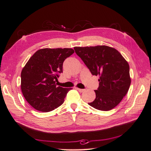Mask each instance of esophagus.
Returning <instances> with one entry per match:
<instances>
[{
	"mask_svg": "<svg viewBox=\"0 0 151 151\" xmlns=\"http://www.w3.org/2000/svg\"><path fill=\"white\" fill-rule=\"evenodd\" d=\"M76 89L78 91L79 93H83V92H84V90H85V89H79V88H76Z\"/></svg>",
	"mask_w": 151,
	"mask_h": 151,
	"instance_id": "34e87169",
	"label": "esophagus"
}]
</instances>
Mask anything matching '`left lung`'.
Here are the masks:
<instances>
[{"instance_id":"8db88e82","label":"left lung","mask_w":151,"mask_h":151,"mask_svg":"<svg viewBox=\"0 0 151 151\" xmlns=\"http://www.w3.org/2000/svg\"><path fill=\"white\" fill-rule=\"evenodd\" d=\"M74 48L91 74L99 76V87L94 90L96 99L88 104L99 110H111L129 89V63L118 50L105 45Z\"/></svg>"}]
</instances>
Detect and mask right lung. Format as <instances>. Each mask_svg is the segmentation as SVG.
Listing matches in <instances>:
<instances>
[{
	"label": "right lung",
	"instance_id": "right-lung-1",
	"mask_svg": "<svg viewBox=\"0 0 151 151\" xmlns=\"http://www.w3.org/2000/svg\"><path fill=\"white\" fill-rule=\"evenodd\" d=\"M74 53L72 48H43L36 51L22 68L21 88L24 98L36 110L48 112L64 102L72 88L57 86L63 63Z\"/></svg>",
	"mask_w": 151,
	"mask_h": 151
}]
</instances>
